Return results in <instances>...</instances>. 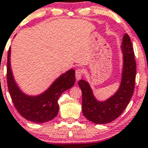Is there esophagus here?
Wrapping results in <instances>:
<instances>
[{
	"label": "esophagus",
	"instance_id": "34e87169",
	"mask_svg": "<svg viewBox=\"0 0 148 148\" xmlns=\"http://www.w3.org/2000/svg\"><path fill=\"white\" fill-rule=\"evenodd\" d=\"M82 73H83V71L81 69H77L76 70V78H77V81H79L81 79L82 76Z\"/></svg>",
	"mask_w": 148,
	"mask_h": 148
}]
</instances>
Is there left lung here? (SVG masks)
I'll return each mask as SVG.
<instances>
[{"label":"left lung","mask_w":148,"mask_h":148,"mask_svg":"<svg viewBox=\"0 0 148 148\" xmlns=\"http://www.w3.org/2000/svg\"><path fill=\"white\" fill-rule=\"evenodd\" d=\"M121 49L123 53L121 82L116 92L110 97L103 101L98 100L88 82L81 79L78 82L82 91L84 116L96 124L108 123L119 117L133 96L136 64L131 40L127 34L123 35Z\"/></svg>","instance_id":"obj_1"}]
</instances>
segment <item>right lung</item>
<instances>
[{
    "instance_id": "add662e5",
    "label": "right lung",
    "mask_w": 148,
    "mask_h": 148,
    "mask_svg": "<svg viewBox=\"0 0 148 148\" xmlns=\"http://www.w3.org/2000/svg\"><path fill=\"white\" fill-rule=\"evenodd\" d=\"M10 54V47L7 63L8 87L17 111L24 119L35 123H44L54 119L60 108L59 99L62 93L71 88L75 83V70L71 69L61 74L41 94L29 95L22 91L14 79Z\"/></svg>"
}]
</instances>
